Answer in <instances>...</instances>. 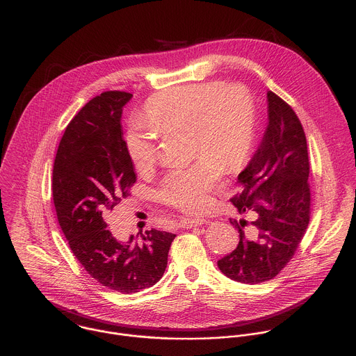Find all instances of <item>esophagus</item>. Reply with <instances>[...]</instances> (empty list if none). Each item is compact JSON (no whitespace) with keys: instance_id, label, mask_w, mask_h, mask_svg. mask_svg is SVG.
I'll return each instance as SVG.
<instances>
[{"instance_id":"esophagus-1","label":"esophagus","mask_w":356,"mask_h":356,"mask_svg":"<svg viewBox=\"0 0 356 356\" xmlns=\"http://www.w3.org/2000/svg\"><path fill=\"white\" fill-rule=\"evenodd\" d=\"M204 222H205L204 218H182V219H179V227L191 229V227L202 226Z\"/></svg>"}]
</instances>
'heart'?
<instances>
[{
	"mask_svg": "<svg viewBox=\"0 0 356 356\" xmlns=\"http://www.w3.org/2000/svg\"><path fill=\"white\" fill-rule=\"evenodd\" d=\"M256 106L244 85L202 82L167 89L147 105L144 124L133 120L124 133V148L134 168L151 170L157 157L154 133L186 130L196 160L165 172L157 195L163 203L185 211L202 209L225 170H234L250 152L254 137Z\"/></svg>",
	"mask_w": 356,
	"mask_h": 356,
	"instance_id": "obj_1",
	"label": "heart"
}]
</instances>
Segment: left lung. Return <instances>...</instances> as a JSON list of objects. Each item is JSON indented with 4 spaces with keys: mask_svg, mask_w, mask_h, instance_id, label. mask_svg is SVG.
Wrapping results in <instances>:
<instances>
[{
    "mask_svg": "<svg viewBox=\"0 0 356 356\" xmlns=\"http://www.w3.org/2000/svg\"><path fill=\"white\" fill-rule=\"evenodd\" d=\"M268 124L248 167L238 175L243 188L230 202L240 220L238 244L218 260L219 270L241 284L277 277L296 254L311 215L309 161L300 119L280 96L267 92ZM250 216L251 221L245 218Z\"/></svg>",
    "mask_w": 356,
    "mask_h": 356,
    "instance_id": "8db88e82",
    "label": "left lung"
}]
</instances>
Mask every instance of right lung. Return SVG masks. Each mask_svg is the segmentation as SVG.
<instances>
[{"label":"right lung","instance_id":"add662e5","mask_svg":"<svg viewBox=\"0 0 356 356\" xmlns=\"http://www.w3.org/2000/svg\"><path fill=\"white\" fill-rule=\"evenodd\" d=\"M131 93L108 90L68 123L53 163L51 193L58 225L74 256L102 286L136 293L164 274L175 234L147 230L141 243L119 238L106 226L112 209L137 181L122 138L120 118Z\"/></svg>","mask_w":356,"mask_h":356}]
</instances>
